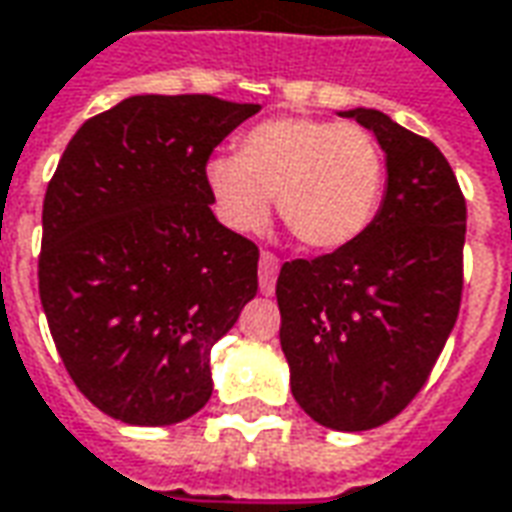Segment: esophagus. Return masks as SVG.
Wrapping results in <instances>:
<instances>
[{"mask_svg":"<svg viewBox=\"0 0 512 512\" xmlns=\"http://www.w3.org/2000/svg\"><path fill=\"white\" fill-rule=\"evenodd\" d=\"M277 274H280V260H277V255L260 252V293H266V296L274 293Z\"/></svg>","mask_w":512,"mask_h":512,"instance_id":"esophagus-1","label":"esophagus"}]
</instances>
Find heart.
I'll use <instances>...</instances> for the list:
<instances>
[{"label":"heart","mask_w":512,"mask_h":512,"mask_svg":"<svg viewBox=\"0 0 512 512\" xmlns=\"http://www.w3.org/2000/svg\"><path fill=\"white\" fill-rule=\"evenodd\" d=\"M213 210L232 232H257L277 196L282 224L307 249L357 241L380 210L385 155L357 124L274 116L241 135L238 155L205 163Z\"/></svg>","instance_id":"b5f03b06"}]
</instances>
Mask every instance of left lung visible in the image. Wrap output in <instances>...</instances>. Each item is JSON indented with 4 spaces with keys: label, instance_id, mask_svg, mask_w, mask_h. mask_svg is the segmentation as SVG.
Here are the masks:
<instances>
[{
    "label": "left lung",
    "instance_id": "obj_1",
    "mask_svg": "<svg viewBox=\"0 0 512 512\" xmlns=\"http://www.w3.org/2000/svg\"><path fill=\"white\" fill-rule=\"evenodd\" d=\"M374 132L388 185L368 230L277 277L293 399L321 427L374 430L430 377L463 293L466 199L441 149L371 107L343 110Z\"/></svg>",
    "mask_w": 512,
    "mask_h": 512
}]
</instances>
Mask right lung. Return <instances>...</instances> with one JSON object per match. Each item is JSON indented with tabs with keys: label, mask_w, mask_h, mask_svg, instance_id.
I'll list each match as a JSON object with an SVG mask.
<instances>
[{
	"label": "right lung",
	"mask_w": 512,
	"mask_h": 512,
	"mask_svg": "<svg viewBox=\"0 0 512 512\" xmlns=\"http://www.w3.org/2000/svg\"><path fill=\"white\" fill-rule=\"evenodd\" d=\"M260 105L130 96L82 124L44 199L38 291L85 399L135 427L213 393L210 349L257 293V246L210 210V152Z\"/></svg>",
	"instance_id": "obj_1"
}]
</instances>
